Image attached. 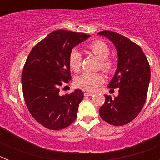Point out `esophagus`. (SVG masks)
<instances>
[{"label": "esophagus", "mask_w": 160, "mask_h": 160, "mask_svg": "<svg viewBox=\"0 0 160 160\" xmlns=\"http://www.w3.org/2000/svg\"><path fill=\"white\" fill-rule=\"evenodd\" d=\"M93 94V92H89V91H87V92H85L84 93V95L85 96H91Z\"/></svg>", "instance_id": "esophagus-1"}]
</instances>
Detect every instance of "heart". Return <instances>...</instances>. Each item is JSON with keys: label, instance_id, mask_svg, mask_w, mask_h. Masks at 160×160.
I'll use <instances>...</instances> for the list:
<instances>
[{"label": "heart", "instance_id": "heart-1", "mask_svg": "<svg viewBox=\"0 0 160 160\" xmlns=\"http://www.w3.org/2000/svg\"><path fill=\"white\" fill-rule=\"evenodd\" d=\"M87 49L99 59L100 69L103 72L109 73L114 70V62L107 58L110 54V48L105 42L99 40L91 42L87 46ZM68 61L70 68L73 71L78 72L80 70L82 57L78 49H72L69 54ZM102 81L103 78L101 73L85 72L76 78L75 83L78 87L82 90H94L102 82Z\"/></svg>", "mask_w": 160, "mask_h": 160}]
</instances>
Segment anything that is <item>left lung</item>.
Wrapping results in <instances>:
<instances>
[{
	"label": "left lung",
	"instance_id": "1",
	"mask_svg": "<svg viewBox=\"0 0 160 160\" xmlns=\"http://www.w3.org/2000/svg\"><path fill=\"white\" fill-rule=\"evenodd\" d=\"M98 34L111 40L118 53V67L108 87L118 88V95L114 98L105 95L99 114L107 123L123 126L136 118L146 102L151 79L149 63L140 46L128 38L110 30Z\"/></svg>",
	"mask_w": 160,
	"mask_h": 160
}]
</instances>
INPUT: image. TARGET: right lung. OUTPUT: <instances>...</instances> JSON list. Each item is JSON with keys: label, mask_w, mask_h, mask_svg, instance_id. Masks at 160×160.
<instances>
[{"label": "right lung", "mask_w": 160, "mask_h": 160, "mask_svg": "<svg viewBox=\"0 0 160 160\" xmlns=\"http://www.w3.org/2000/svg\"><path fill=\"white\" fill-rule=\"evenodd\" d=\"M83 32L58 29L33 46L23 68L22 84L25 104L33 118L49 130H62L76 119L83 93L60 95V87L71 79L69 54L90 38Z\"/></svg>", "instance_id": "obj_1"}]
</instances>
